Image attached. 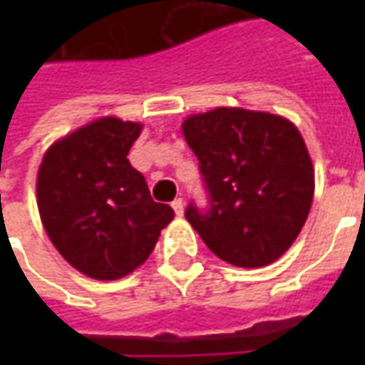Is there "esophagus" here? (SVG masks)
<instances>
[{
    "instance_id": "34e87169",
    "label": "esophagus",
    "mask_w": 365,
    "mask_h": 365,
    "mask_svg": "<svg viewBox=\"0 0 365 365\" xmlns=\"http://www.w3.org/2000/svg\"><path fill=\"white\" fill-rule=\"evenodd\" d=\"M172 207H174L175 215H178V217H182V215H183V199L182 197L174 199V203H172Z\"/></svg>"
}]
</instances>
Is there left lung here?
Wrapping results in <instances>:
<instances>
[{
  "label": "left lung",
  "mask_w": 365,
  "mask_h": 365,
  "mask_svg": "<svg viewBox=\"0 0 365 365\" xmlns=\"http://www.w3.org/2000/svg\"><path fill=\"white\" fill-rule=\"evenodd\" d=\"M209 205L185 219L209 250L238 268H262L303 229L314 172L297 127L279 115L219 107L183 120Z\"/></svg>",
  "instance_id": "left-lung-1"
}]
</instances>
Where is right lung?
I'll use <instances>...</instances> for the list:
<instances>
[{"instance_id": "add662e5", "label": "right lung", "mask_w": 365, "mask_h": 365, "mask_svg": "<svg viewBox=\"0 0 365 365\" xmlns=\"http://www.w3.org/2000/svg\"><path fill=\"white\" fill-rule=\"evenodd\" d=\"M140 130L117 117L97 119L56 140L38 168L44 230L64 260L93 279H119L138 268L174 219L127 158Z\"/></svg>"}]
</instances>
